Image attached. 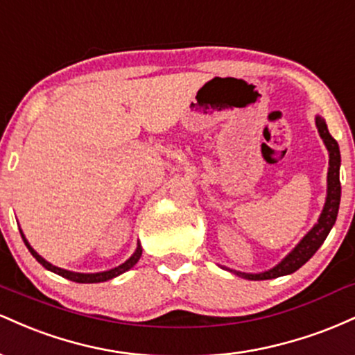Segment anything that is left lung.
<instances>
[{"label":"left lung","instance_id":"1","mask_svg":"<svg viewBox=\"0 0 355 355\" xmlns=\"http://www.w3.org/2000/svg\"><path fill=\"white\" fill-rule=\"evenodd\" d=\"M315 126L319 130V135L324 141L325 148L329 152V172H327V197H325L324 209H322L319 220H317L315 225L312 227L307 234L304 235L297 245L288 252L287 255L277 263L275 267L268 268L266 272H259V274H247V272L240 270H232L229 267H222L225 270L232 272V274L242 277L247 280H268V279H277V277L294 274L295 270H299L300 267L307 262L311 257L319 250V247L324 243V240L327 239L329 232L334 227L337 220V214H339V205H340V150L337 141L334 140L331 133L327 130V123L320 115L315 116Z\"/></svg>","mask_w":355,"mask_h":355}]
</instances>
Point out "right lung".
<instances>
[{"instance_id":"right-lung-1","label":"right lung","mask_w":355,"mask_h":355,"mask_svg":"<svg viewBox=\"0 0 355 355\" xmlns=\"http://www.w3.org/2000/svg\"><path fill=\"white\" fill-rule=\"evenodd\" d=\"M19 232H21V230H19ZM21 237L24 240V243H26L28 250L31 252V255H33L35 259L38 260V262L42 263L44 268H46V270L55 272V274H58L61 277H64V279L73 280V282H78V284H96V282H107V280H110V279H115V277L125 274L126 270H130V268L135 266V263L138 262V260H140V257H141V245H140V242H138L137 250L133 252V255L130 257L128 260H125L123 263H120L118 267L110 268V270H105V272H95V274H81V272H71V270H67V268H60V267L53 266V263L48 262V260H44L43 257L40 255L38 252H36L35 248L30 245V242H28L26 237H24L23 232H21Z\"/></svg>"}]
</instances>
